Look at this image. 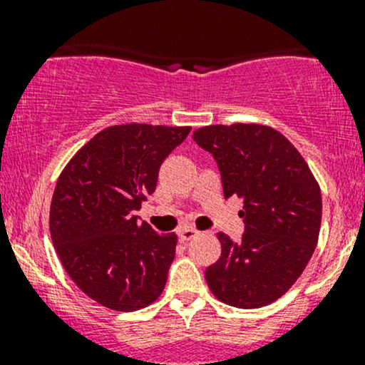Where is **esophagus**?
Instances as JSON below:
<instances>
[{"mask_svg": "<svg viewBox=\"0 0 365 365\" xmlns=\"http://www.w3.org/2000/svg\"><path fill=\"white\" fill-rule=\"evenodd\" d=\"M196 235H197V231L194 230V227H182V230H178V237H180V240H182V242L192 240Z\"/></svg>", "mask_w": 365, "mask_h": 365, "instance_id": "1", "label": "esophagus"}]
</instances>
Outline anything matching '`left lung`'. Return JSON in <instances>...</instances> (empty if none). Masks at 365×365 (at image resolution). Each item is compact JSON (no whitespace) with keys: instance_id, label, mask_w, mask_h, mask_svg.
Returning a JSON list of instances; mask_svg holds the SVG:
<instances>
[{"instance_id":"8db88e82","label":"left lung","mask_w":365,"mask_h":365,"mask_svg":"<svg viewBox=\"0 0 365 365\" xmlns=\"http://www.w3.org/2000/svg\"><path fill=\"white\" fill-rule=\"evenodd\" d=\"M194 141L213 155L224 197L244 200L240 242L219 233L220 257L206 268L220 302L257 309L281 298L307 267L322 226V192L298 150L267 125H208Z\"/></svg>"}]
</instances>
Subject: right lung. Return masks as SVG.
Returning <instances> with one entry per match:
<instances>
[{
	"label": "right lung",
	"mask_w": 365,
	"mask_h": 365,
	"mask_svg": "<svg viewBox=\"0 0 365 365\" xmlns=\"http://www.w3.org/2000/svg\"><path fill=\"white\" fill-rule=\"evenodd\" d=\"M190 127L104 128L70 159L51 201L53 245L77 288L113 311L153 304L175 259V233L159 235L135 210L155 192L165 157Z\"/></svg>",
	"instance_id": "right-lung-1"
}]
</instances>
